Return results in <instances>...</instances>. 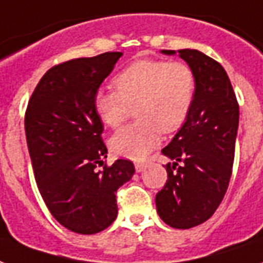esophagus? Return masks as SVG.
<instances>
[{"label":"esophagus","instance_id":"34e87169","mask_svg":"<svg viewBox=\"0 0 263 263\" xmlns=\"http://www.w3.org/2000/svg\"><path fill=\"white\" fill-rule=\"evenodd\" d=\"M146 167H147L146 163H137V164H135V170H137V173H142V171L145 170Z\"/></svg>","mask_w":263,"mask_h":263}]
</instances>
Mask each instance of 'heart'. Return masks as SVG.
I'll return each mask as SVG.
<instances>
[{
  "label": "heart",
  "mask_w": 263,
  "mask_h": 263,
  "mask_svg": "<svg viewBox=\"0 0 263 263\" xmlns=\"http://www.w3.org/2000/svg\"><path fill=\"white\" fill-rule=\"evenodd\" d=\"M116 89H100L93 107L104 125L117 128L131 114L137 121L122 126L110 139L114 155L142 160L159 145L161 131L184 125L195 99V75L185 62L141 60L118 72Z\"/></svg>",
  "instance_id": "obj_1"
}]
</instances>
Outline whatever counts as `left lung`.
<instances>
[{
	"mask_svg": "<svg viewBox=\"0 0 263 263\" xmlns=\"http://www.w3.org/2000/svg\"><path fill=\"white\" fill-rule=\"evenodd\" d=\"M178 52L195 75L191 112L161 153L167 181L157 192L160 219L174 229H191L211 217L223 201L234 161L238 129V103L224 68L203 52L191 48Z\"/></svg>",
	"mask_w": 263,
	"mask_h": 263,
	"instance_id": "1",
	"label": "left lung"
}]
</instances>
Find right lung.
Masks as SVG:
<instances>
[{
	"instance_id": "add662e5",
	"label": "right lung",
	"mask_w": 263,
	"mask_h": 263,
	"mask_svg": "<svg viewBox=\"0 0 263 263\" xmlns=\"http://www.w3.org/2000/svg\"><path fill=\"white\" fill-rule=\"evenodd\" d=\"M122 52L77 58L48 69L25 116L29 155L39 191L55 220L78 234H96L116 220V192L135 173L129 160L103 166L102 139L93 96Z\"/></svg>"
}]
</instances>
